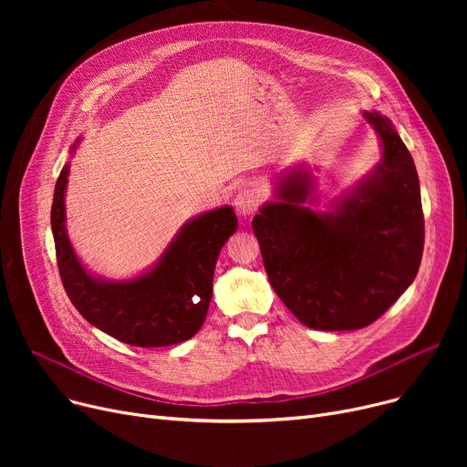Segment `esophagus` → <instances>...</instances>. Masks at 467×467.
<instances>
[{
	"label": "esophagus",
	"mask_w": 467,
	"mask_h": 467,
	"mask_svg": "<svg viewBox=\"0 0 467 467\" xmlns=\"http://www.w3.org/2000/svg\"><path fill=\"white\" fill-rule=\"evenodd\" d=\"M257 206H259V194H257V192L244 189V191H240V192L236 194L234 208H236V212H238L240 217L246 219V217L254 215L255 210H257Z\"/></svg>",
	"instance_id": "esophagus-1"
}]
</instances>
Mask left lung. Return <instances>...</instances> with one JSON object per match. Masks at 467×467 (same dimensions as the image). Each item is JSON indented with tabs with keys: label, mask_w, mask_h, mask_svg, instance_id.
Listing matches in <instances>:
<instances>
[{
	"label": "left lung",
	"mask_w": 467,
	"mask_h": 467,
	"mask_svg": "<svg viewBox=\"0 0 467 467\" xmlns=\"http://www.w3.org/2000/svg\"><path fill=\"white\" fill-rule=\"evenodd\" d=\"M380 161L352 189L314 210L316 178L305 162L273 180V201L252 221L273 289L301 324L348 331L373 324L419 273L424 215L414 161L386 115L361 111Z\"/></svg>",
	"instance_id": "8db88e82"
}]
</instances>
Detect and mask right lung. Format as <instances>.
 Returning a JSON list of instances; mask_svg holds the SVG:
<instances>
[{
  "mask_svg": "<svg viewBox=\"0 0 467 467\" xmlns=\"http://www.w3.org/2000/svg\"><path fill=\"white\" fill-rule=\"evenodd\" d=\"M79 143L81 138L71 145V157ZM67 176L69 162L55 187L51 229L60 278L73 306L88 324L132 347L159 348L194 337L206 320L219 252L238 229L234 210L219 206L191 217L150 268L127 280H109L92 275L71 246L66 229Z\"/></svg>",
  "mask_w": 467,
  "mask_h": 467,
  "instance_id": "1",
  "label": "right lung"
}]
</instances>
